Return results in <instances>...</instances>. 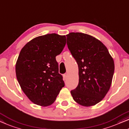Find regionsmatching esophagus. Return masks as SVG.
Here are the masks:
<instances>
[{"mask_svg": "<svg viewBox=\"0 0 129 129\" xmlns=\"http://www.w3.org/2000/svg\"><path fill=\"white\" fill-rule=\"evenodd\" d=\"M68 73L64 74V75H63V78H64V80H66V78H68Z\"/></svg>", "mask_w": 129, "mask_h": 129, "instance_id": "1", "label": "esophagus"}]
</instances>
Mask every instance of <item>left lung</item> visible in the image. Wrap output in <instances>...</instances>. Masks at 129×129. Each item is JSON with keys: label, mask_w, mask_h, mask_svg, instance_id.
<instances>
[{"label": "left lung", "mask_w": 129, "mask_h": 129, "mask_svg": "<svg viewBox=\"0 0 129 129\" xmlns=\"http://www.w3.org/2000/svg\"><path fill=\"white\" fill-rule=\"evenodd\" d=\"M66 37L69 49L78 66V84L71 94L79 105L94 106L109 90L114 61L107 48L95 37L81 33H70Z\"/></svg>", "instance_id": "8db88e82"}]
</instances>
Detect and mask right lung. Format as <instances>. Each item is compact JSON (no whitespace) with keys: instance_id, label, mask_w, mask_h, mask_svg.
Segmentation results:
<instances>
[{"instance_id":"obj_1","label":"right lung","mask_w":129,"mask_h":129,"mask_svg":"<svg viewBox=\"0 0 129 129\" xmlns=\"http://www.w3.org/2000/svg\"><path fill=\"white\" fill-rule=\"evenodd\" d=\"M66 43L65 35L48 34L33 39L20 51L16 64V77L24 93L34 104L52 105L64 86L56 56Z\"/></svg>"}]
</instances>
